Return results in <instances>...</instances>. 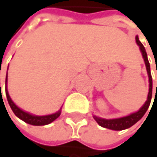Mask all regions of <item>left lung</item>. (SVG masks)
Here are the masks:
<instances>
[{
    "label": "left lung",
    "mask_w": 157,
    "mask_h": 157,
    "mask_svg": "<svg viewBox=\"0 0 157 157\" xmlns=\"http://www.w3.org/2000/svg\"><path fill=\"white\" fill-rule=\"evenodd\" d=\"M136 44L140 47V52L142 55V57L144 59V63L146 66V70H147V73H148V77H149V92H148V97H147V101L144 102V105L138 109L136 112L131 113L128 116H124L121 118H117V119H104V118H100L97 116H93L94 120L97 121V123L101 126V127H105L110 130H115V131H121V130H124L130 128L131 126H133L135 123H136L138 121H140L146 113V111L148 110L150 104H151V100H152V94H153V79H152V75H151V70H150V63L147 57V52L145 51L144 46L142 45V43L138 39V36H136ZM157 73V70H156Z\"/></svg>",
    "instance_id": "8db88e82"
}]
</instances>
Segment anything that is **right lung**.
I'll list each match as a JSON object with an SVG mask.
<instances>
[{"instance_id":"1","label":"right lung","mask_w":157,"mask_h":157,"mask_svg":"<svg viewBox=\"0 0 157 157\" xmlns=\"http://www.w3.org/2000/svg\"><path fill=\"white\" fill-rule=\"evenodd\" d=\"M5 94H6V98H7V101H8V104H9V105H10V107H11V109L14 112L15 115L19 119H21V121H25L26 123L31 124V125H36V126L47 125V124L52 122L53 121H56L60 116V114H61V108L57 112H56V113L50 114V115H45V116L33 115V114L29 113V112H26V111L22 110L21 108H20L12 101V99L9 96L8 90H7V74H6V78H5Z\"/></svg>"}]
</instances>
